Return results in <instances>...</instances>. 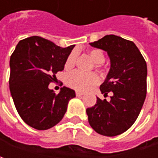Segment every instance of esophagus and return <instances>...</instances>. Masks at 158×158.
<instances>
[{
    "label": "esophagus",
    "instance_id": "34e87169",
    "mask_svg": "<svg viewBox=\"0 0 158 158\" xmlns=\"http://www.w3.org/2000/svg\"><path fill=\"white\" fill-rule=\"evenodd\" d=\"M76 94H77V97H80V96H82V95L84 94H83L82 92H78V91H77V92H76Z\"/></svg>",
    "mask_w": 158,
    "mask_h": 158
}]
</instances>
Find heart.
<instances>
[{
    "instance_id": "b5f03b06",
    "label": "heart",
    "mask_w": 158,
    "mask_h": 158,
    "mask_svg": "<svg viewBox=\"0 0 158 158\" xmlns=\"http://www.w3.org/2000/svg\"><path fill=\"white\" fill-rule=\"evenodd\" d=\"M89 56L92 60L97 64H100L105 62V56L102 51L99 49H93L89 51ZM76 61V53L71 52L68 56L64 67L69 70L72 68ZM65 83L68 87L78 91H86L92 87L99 83V77L94 73H83L79 70H74L65 77Z\"/></svg>"
}]
</instances>
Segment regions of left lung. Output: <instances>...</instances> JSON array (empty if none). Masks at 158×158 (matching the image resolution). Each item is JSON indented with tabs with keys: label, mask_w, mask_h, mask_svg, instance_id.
Wrapping results in <instances>:
<instances>
[{
	"label": "left lung",
	"mask_w": 158,
	"mask_h": 158,
	"mask_svg": "<svg viewBox=\"0 0 158 158\" xmlns=\"http://www.w3.org/2000/svg\"><path fill=\"white\" fill-rule=\"evenodd\" d=\"M89 44L109 56L110 70L99 88L104 95L111 92L112 96L110 101L97 98L94 106L87 109L88 123L99 135L117 136L135 123L145 102L146 63L133 41L115 35Z\"/></svg>",
	"instance_id": "8db88e82"
}]
</instances>
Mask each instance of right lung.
<instances>
[{"mask_svg":"<svg viewBox=\"0 0 158 158\" xmlns=\"http://www.w3.org/2000/svg\"><path fill=\"white\" fill-rule=\"evenodd\" d=\"M74 47L60 48L40 36L23 39L16 46L10 58L9 88L18 112L29 126L37 130L55 126L76 97L73 89L66 87L58 94L48 88Z\"/></svg>","mask_w":158,"mask_h":158,"instance_id":"1","label":"right lung"}]
</instances>
